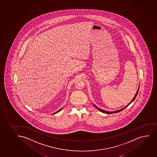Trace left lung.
<instances>
[{
	"mask_svg": "<svg viewBox=\"0 0 157 157\" xmlns=\"http://www.w3.org/2000/svg\"><path fill=\"white\" fill-rule=\"evenodd\" d=\"M139 87H138V90H137V92H136V93L135 95V96H134V98H133V99H132V101L130 102L129 104H128L127 106H126L124 107V108H122V109H120V110H117V111H115V112H106V111H105V110H103V109H100V108H98V107L96 106V105H95L93 104V105H94V106L96 108H97L98 109V110H99V111H101V112H103V113H106V114H114V113H118V112H120L121 111V110H123V109H124V108H126L127 107H128L129 105L136 98V96H137V94H138V91H139Z\"/></svg>",
	"mask_w": 157,
	"mask_h": 157,
	"instance_id": "1",
	"label": "left lung"
}]
</instances>
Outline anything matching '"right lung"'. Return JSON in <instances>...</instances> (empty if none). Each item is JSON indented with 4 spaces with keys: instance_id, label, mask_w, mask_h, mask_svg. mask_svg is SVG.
Wrapping results in <instances>:
<instances>
[{
    "instance_id": "right-lung-1",
    "label": "right lung",
    "mask_w": 157,
    "mask_h": 157,
    "mask_svg": "<svg viewBox=\"0 0 157 157\" xmlns=\"http://www.w3.org/2000/svg\"><path fill=\"white\" fill-rule=\"evenodd\" d=\"M62 109V108H61V109H59V110H58V111H57V112H56V113H54V114H56V113H58V112H59V111H60V110H61Z\"/></svg>"
}]
</instances>
